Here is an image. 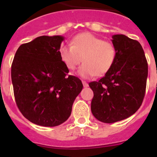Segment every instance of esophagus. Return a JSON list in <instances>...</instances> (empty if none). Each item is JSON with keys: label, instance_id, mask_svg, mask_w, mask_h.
<instances>
[{"label": "esophagus", "instance_id": "1", "mask_svg": "<svg viewBox=\"0 0 157 157\" xmlns=\"http://www.w3.org/2000/svg\"><path fill=\"white\" fill-rule=\"evenodd\" d=\"M82 83H83V86H84V87H87V86H89L88 83H86V81H84V80H82Z\"/></svg>", "mask_w": 157, "mask_h": 157}]
</instances>
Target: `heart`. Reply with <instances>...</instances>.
<instances>
[{
  "mask_svg": "<svg viewBox=\"0 0 157 157\" xmlns=\"http://www.w3.org/2000/svg\"><path fill=\"white\" fill-rule=\"evenodd\" d=\"M60 57L70 71H74L80 63L79 74L84 78L102 76L111 69L116 57V49L111 42L90 33L77 35L71 45L60 48Z\"/></svg>",
  "mask_w": 157,
  "mask_h": 157,
  "instance_id": "1",
  "label": "heart"
}]
</instances>
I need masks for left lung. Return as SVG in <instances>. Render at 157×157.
<instances>
[{"label":"left lung","mask_w":157,"mask_h":157,"mask_svg":"<svg viewBox=\"0 0 157 157\" xmlns=\"http://www.w3.org/2000/svg\"><path fill=\"white\" fill-rule=\"evenodd\" d=\"M115 62L103 77L89 83L93 91L91 111L104 123L128 118L141 105L145 96L148 65L144 52L137 40L114 35Z\"/></svg>","instance_id":"8db88e82"}]
</instances>
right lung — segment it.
<instances>
[{
    "label": "right lung",
    "instance_id": "right-lung-1",
    "mask_svg": "<svg viewBox=\"0 0 157 157\" xmlns=\"http://www.w3.org/2000/svg\"><path fill=\"white\" fill-rule=\"evenodd\" d=\"M64 37L42 36L19 47L11 66L16 103L23 116L44 127L67 121L76 97L83 89L81 80L67 75L60 57Z\"/></svg>",
    "mask_w": 157,
    "mask_h": 157
}]
</instances>
